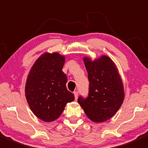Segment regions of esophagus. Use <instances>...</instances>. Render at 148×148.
<instances>
[{
    "instance_id": "1",
    "label": "esophagus",
    "mask_w": 148,
    "mask_h": 148,
    "mask_svg": "<svg viewBox=\"0 0 148 148\" xmlns=\"http://www.w3.org/2000/svg\"><path fill=\"white\" fill-rule=\"evenodd\" d=\"M74 97H75V100H77V98H78V92H74Z\"/></svg>"
}]
</instances>
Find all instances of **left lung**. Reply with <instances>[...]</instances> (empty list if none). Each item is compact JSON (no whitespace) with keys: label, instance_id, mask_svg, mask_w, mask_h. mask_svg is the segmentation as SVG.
<instances>
[{"label":"left lung","instance_id":"obj_1","mask_svg":"<svg viewBox=\"0 0 148 148\" xmlns=\"http://www.w3.org/2000/svg\"><path fill=\"white\" fill-rule=\"evenodd\" d=\"M89 82L88 97H79L78 103L88 118L96 123L110 120L125 99L122 79L114 62L106 55L92 60L83 58Z\"/></svg>","mask_w":148,"mask_h":148}]
</instances>
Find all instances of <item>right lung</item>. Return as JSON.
I'll list each match as a JSON object with an SVG mask.
<instances>
[{
	"instance_id": "add662e5",
	"label": "right lung",
	"mask_w": 148,
	"mask_h": 148,
	"mask_svg": "<svg viewBox=\"0 0 148 148\" xmlns=\"http://www.w3.org/2000/svg\"><path fill=\"white\" fill-rule=\"evenodd\" d=\"M65 56L58 52H44L30 69L25 86V95L36 117L44 122H53L62 114L67 103L74 100L66 84L62 71Z\"/></svg>"
}]
</instances>
